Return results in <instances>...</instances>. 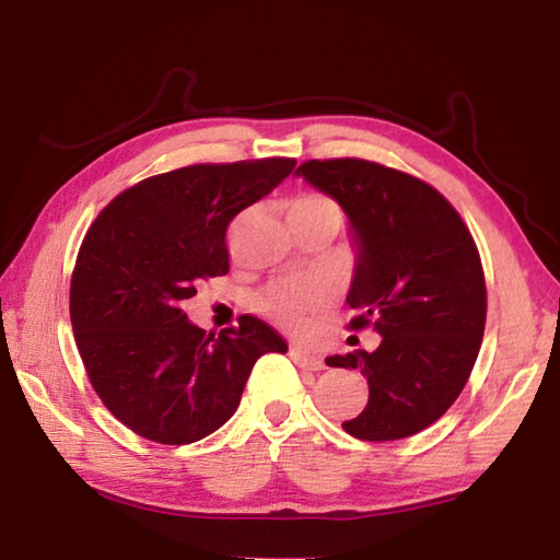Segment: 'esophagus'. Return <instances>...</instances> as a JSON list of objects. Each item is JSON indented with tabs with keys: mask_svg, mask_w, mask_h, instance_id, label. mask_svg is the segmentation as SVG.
<instances>
[{
	"mask_svg": "<svg viewBox=\"0 0 560 560\" xmlns=\"http://www.w3.org/2000/svg\"><path fill=\"white\" fill-rule=\"evenodd\" d=\"M289 355H291L293 363L303 368V371H324V368H326L324 358L316 355V353H308V350H303L301 346H291Z\"/></svg>",
	"mask_w": 560,
	"mask_h": 560,
	"instance_id": "1",
	"label": "esophagus"
}]
</instances>
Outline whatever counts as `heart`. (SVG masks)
<instances>
[{"mask_svg":"<svg viewBox=\"0 0 560 560\" xmlns=\"http://www.w3.org/2000/svg\"><path fill=\"white\" fill-rule=\"evenodd\" d=\"M289 220L308 224H328L338 232L343 226V210L324 192H303L289 202ZM330 293L318 281H281L259 296V311L273 324L291 330L311 326L314 316L324 314Z\"/></svg>","mask_w":560,"mask_h":560,"instance_id":"1","label":"heart"}]
</instances>
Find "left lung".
Masks as SVG:
<instances>
[{
  "mask_svg": "<svg viewBox=\"0 0 560 560\" xmlns=\"http://www.w3.org/2000/svg\"><path fill=\"white\" fill-rule=\"evenodd\" d=\"M299 175L338 200L358 242L350 330L373 328L381 346L330 355V368L368 377V405L343 430L393 442L450 410L477 363L487 283L469 226L424 179L360 158L306 160Z\"/></svg>",
  "mask_w": 560,
  "mask_h": 560,
  "instance_id": "8db88e82",
  "label": "left lung"
}]
</instances>
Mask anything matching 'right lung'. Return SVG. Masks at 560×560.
<instances>
[{
    "instance_id": "add662e5",
    "label": "right lung",
    "mask_w": 560,
    "mask_h": 560,
    "mask_svg": "<svg viewBox=\"0 0 560 560\" xmlns=\"http://www.w3.org/2000/svg\"><path fill=\"white\" fill-rule=\"evenodd\" d=\"M293 158L200 163L140 179L103 207L71 273V326L110 415L158 444H189L230 420L252 368L287 340L244 314L220 336L183 301L230 271L226 226L291 175Z\"/></svg>"
}]
</instances>
